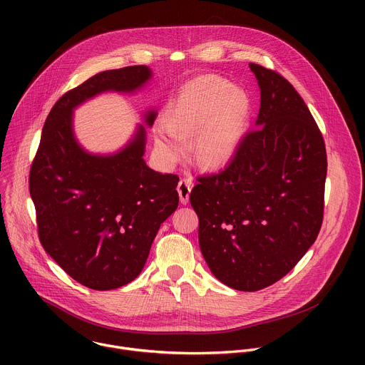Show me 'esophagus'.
Returning a JSON list of instances; mask_svg holds the SVG:
<instances>
[{"label": "esophagus", "instance_id": "34e87169", "mask_svg": "<svg viewBox=\"0 0 365 365\" xmlns=\"http://www.w3.org/2000/svg\"><path fill=\"white\" fill-rule=\"evenodd\" d=\"M190 190H192V183H190L189 179H182V180L178 183V193H179L180 202H182L183 205H186V203L189 202Z\"/></svg>", "mask_w": 365, "mask_h": 365}]
</instances>
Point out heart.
Listing matches in <instances>:
<instances>
[{
  "mask_svg": "<svg viewBox=\"0 0 365 365\" xmlns=\"http://www.w3.org/2000/svg\"><path fill=\"white\" fill-rule=\"evenodd\" d=\"M251 98L215 75L189 82L165 111L163 124L154 127V144L166 162L182 154L190 138L189 154L203 170H221L237 155L251 121Z\"/></svg>",
  "mask_w": 365,
  "mask_h": 365,
  "instance_id": "b5f03b06",
  "label": "heart"
}]
</instances>
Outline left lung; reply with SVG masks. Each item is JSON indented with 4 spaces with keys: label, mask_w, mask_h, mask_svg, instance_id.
I'll use <instances>...</instances> for the list:
<instances>
[{
    "label": "left lung",
    "mask_w": 365,
    "mask_h": 365,
    "mask_svg": "<svg viewBox=\"0 0 365 365\" xmlns=\"http://www.w3.org/2000/svg\"><path fill=\"white\" fill-rule=\"evenodd\" d=\"M250 69L259 88L257 130L190 192L207 267L241 292L276 283L315 242L327 179L325 143L302 96L279 73Z\"/></svg>",
    "instance_id": "1"
}]
</instances>
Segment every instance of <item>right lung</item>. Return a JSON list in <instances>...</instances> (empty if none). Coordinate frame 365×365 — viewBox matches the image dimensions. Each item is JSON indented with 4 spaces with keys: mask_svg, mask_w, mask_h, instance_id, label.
Returning <instances> with one entry per match:
<instances>
[{
    "mask_svg": "<svg viewBox=\"0 0 365 365\" xmlns=\"http://www.w3.org/2000/svg\"><path fill=\"white\" fill-rule=\"evenodd\" d=\"M153 78L148 66H128L93 75L65 93L47 115L30 170L38 238L46 252L78 283L111 290L143 270L160 225L176 211L179 178L145 165V127L158 108L143 113V124L120 150L88 151L76 138L73 113L106 92L131 95Z\"/></svg>",
    "mask_w": 365,
    "mask_h": 365,
    "instance_id": "obj_1",
    "label": "right lung"
}]
</instances>
